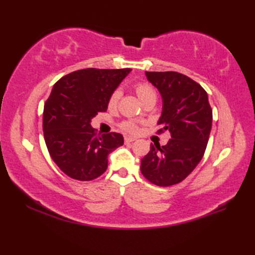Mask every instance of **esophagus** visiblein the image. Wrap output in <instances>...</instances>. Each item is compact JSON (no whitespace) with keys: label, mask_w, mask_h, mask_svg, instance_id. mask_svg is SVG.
<instances>
[{"label":"esophagus","mask_w":255,"mask_h":255,"mask_svg":"<svg viewBox=\"0 0 255 255\" xmlns=\"http://www.w3.org/2000/svg\"><path fill=\"white\" fill-rule=\"evenodd\" d=\"M136 140L135 137H131V136H125V143H131V141Z\"/></svg>","instance_id":"34e87169"}]
</instances>
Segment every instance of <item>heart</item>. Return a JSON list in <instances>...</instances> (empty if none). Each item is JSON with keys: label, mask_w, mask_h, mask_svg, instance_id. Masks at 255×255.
<instances>
[{"label": "heart", "mask_w": 255, "mask_h": 255, "mask_svg": "<svg viewBox=\"0 0 255 255\" xmlns=\"http://www.w3.org/2000/svg\"><path fill=\"white\" fill-rule=\"evenodd\" d=\"M135 90L138 98L140 99L141 102L147 100V99H155V100H156V91H155V89L149 83H147V82H138V83L135 84ZM120 94L122 93H120L119 89H116L115 91L110 94L109 100H108V106H109V108H115L117 106L120 99ZM120 127H122L124 130L129 132H136L138 128L137 124L135 122H132V120H127V122L122 123Z\"/></svg>", "instance_id": "b5f03b06"}]
</instances>
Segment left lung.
I'll use <instances>...</instances> for the list:
<instances>
[{
  "label": "left lung",
  "instance_id": "obj_1",
  "mask_svg": "<svg viewBox=\"0 0 255 255\" xmlns=\"http://www.w3.org/2000/svg\"><path fill=\"white\" fill-rule=\"evenodd\" d=\"M146 77L162 96L163 109L158 119L169 130L166 145L150 144L141 158L140 171L153 184L169 187L180 183L201 161L208 143L213 110L208 94L197 82L178 72H146Z\"/></svg>",
  "mask_w": 255,
  "mask_h": 255
}]
</instances>
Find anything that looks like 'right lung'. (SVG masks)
I'll return each mask as SVG.
<instances>
[{"mask_svg": "<svg viewBox=\"0 0 255 255\" xmlns=\"http://www.w3.org/2000/svg\"><path fill=\"white\" fill-rule=\"evenodd\" d=\"M130 68H85L63 76L44 107L42 130L53 161L72 179L91 181L108 167V155L124 144L122 133H99L91 126L108 109L110 94Z\"/></svg>", "mask_w": 255, "mask_h": 255, "instance_id": "1", "label": "right lung"}]
</instances>
